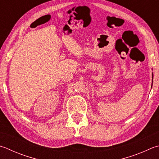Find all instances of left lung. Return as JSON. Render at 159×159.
<instances>
[{
    "mask_svg": "<svg viewBox=\"0 0 159 159\" xmlns=\"http://www.w3.org/2000/svg\"><path fill=\"white\" fill-rule=\"evenodd\" d=\"M152 82H153V74H152Z\"/></svg>",
    "mask_w": 159,
    "mask_h": 159,
    "instance_id": "left-lung-1",
    "label": "left lung"
}]
</instances>
